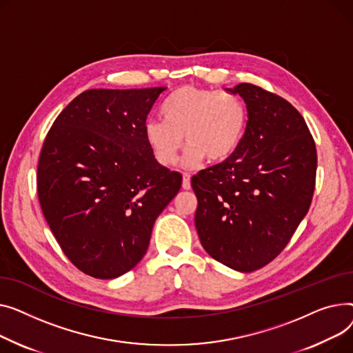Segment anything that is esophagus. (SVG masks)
Masks as SVG:
<instances>
[{
    "label": "esophagus",
    "instance_id": "1",
    "mask_svg": "<svg viewBox=\"0 0 353 353\" xmlns=\"http://www.w3.org/2000/svg\"><path fill=\"white\" fill-rule=\"evenodd\" d=\"M182 188L183 190H191V175L190 174H182Z\"/></svg>",
    "mask_w": 353,
    "mask_h": 353
}]
</instances>
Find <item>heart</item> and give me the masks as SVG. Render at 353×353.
<instances>
[{"label": "heart", "mask_w": 353, "mask_h": 353, "mask_svg": "<svg viewBox=\"0 0 353 353\" xmlns=\"http://www.w3.org/2000/svg\"><path fill=\"white\" fill-rule=\"evenodd\" d=\"M163 121L145 123V141L155 159L170 167L183 148L186 167H196L205 158L222 162L239 148L246 127V108L242 99L230 92L181 87L174 91L161 110Z\"/></svg>", "instance_id": "heart-1"}]
</instances>
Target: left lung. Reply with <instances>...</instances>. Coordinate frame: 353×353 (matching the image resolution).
<instances>
[{"label":"left lung","instance_id":"8db88e82","mask_svg":"<svg viewBox=\"0 0 353 353\" xmlns=\"http://www.w3.org/2000/svg\"><path fill=\"white\" fill-rule=\"evenodd\" d=\"M248 122L236 152L192 176L203 250L239 272L272 262L312 202L318 155L303 117L285 98L242 82Z\"/></svg>","mask_w":353,"mask_h":353}]
</instances>
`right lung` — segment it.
Listing matches in <instances>:
<instances>
[{"label": "right lung", "instance_id": "obj_1", "mask_svg": "<svg viewBox=\"0 0 353 353\" xmlns=\"http://www.w3.org/2000/svg\"><path fill=\"white\" fill-rule=\"evenodd\" d=\"M165 87L88 90L54 121L37 167L41 210L71 263L114 279L148 250L182 175L159 165L145 123Z\"/></svg>", "mask_w": 353, "mask_h": 353}]
</instances>
